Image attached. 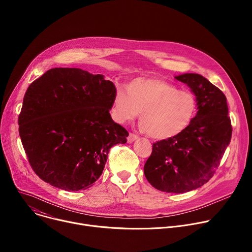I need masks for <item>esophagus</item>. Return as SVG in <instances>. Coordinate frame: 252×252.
Wrapping results in <instances>:
<instances>
[{
	"label": "esophagus",
	"mask_w": 252,
	"mask_h": 252,
	"mask_svg": "<svg viewBox=\"0 0 252 252\" xmlns=\"http://www.w3.org/2000/svg\"><path fill=\"white\" fill-rule=\"evenodd\" d=\"M137 138H138V136H137L136 134H134V133H129L128 136H127V142H128V143H131L132 141L136 140Z\"/></svg>",
	"instance_id": "34e87169"
}]
</instances>
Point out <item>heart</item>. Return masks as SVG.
<instances>
[{
	"mask_svg": "<svg viewBox=\"0 0 252 252\" xmlns=\"http://www.w3.org/2000/svg\"><path fill=\"white\" fill-rule=\"evenodd\" d=\"M196 96L189 91L158 78H135L117 88L110 110L112 120L120 125L136 118L139 127L158 140H167L185 132L197 113Z\"/></svg>",
	"mask_w": 252,
	"mask_h": 252,
	"instance_id": "b5f03b06",
	"label": "heart"
}]
</instances>
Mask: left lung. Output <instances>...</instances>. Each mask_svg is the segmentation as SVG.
<instances>
[{
    "mask_svg": "<svg viewBox=\"0 0 252 252\" xmlns=\"http://www.w3.org/2000/svg\"><path fill=\"white\" fill-rule=\"evenodd\" d=\"M175 79L187 84L197 99V114L177 137L159 140L143 170L149 183L165 192L184 193L206 184L229 145L232 126L224 94L198 74Z\"/></svg>",
    "mask_w": 252,
    "mask_h": 252,
    "instance_id": "8db88e82",
    "label": "left lung"
}]
</instances>
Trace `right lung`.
Segmentation results:
<instances>
[{
	"mask_svg": "<svg viewBox=\"0 0 252 252\" xmlns=\"http://www.w3.org/2000/svg\"><path fill=\"white\" fill-rule=\"evenodd\" d=\"M116 87L102 75L55 67L28 88L19 133L41 179L67 190L87 189L101 175L112 147L127 130L110 115Z\"/></svg>",
	"mask_w": 252,
	"mask_h": 252,
	"instance_id": "obj_1",
	"label": "right lung"
}]
</instances>
